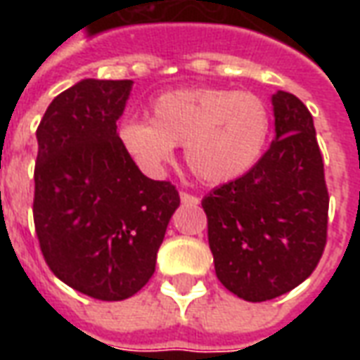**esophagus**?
Instances as JSON below:
<instances>
[{
  "label": "esophagus",
  "mask_w": 360,
  "mask_h": 360,
  "mask_svg": "<svg viewBox=\"0 0 360 360\" xmlns=\"http://www.w3.org/2000/svg\"><path fill=\"white\" fill-rule=\"evenodd\" d=\"M181 202L183 204H191V206H196L198 204V196L191 195V193H185V191H181Z\"/></svg>",
  "instance_id": "esophagus-1"
}]
</instances>
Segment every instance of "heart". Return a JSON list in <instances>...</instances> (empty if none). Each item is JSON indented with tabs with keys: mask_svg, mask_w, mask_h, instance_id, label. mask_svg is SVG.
Returning a JSON list of instances; mask_svg holds the SVG:
<instances>
[{
	"mask_svg": "<svg viewBox=\"0 0 360 360\" xmlns=\"http://www.w3.org/2000/svg\"><path fill=\"white\" fill-rule=\"evenodd\" d=\"M148 119H129L119 141L146 173L156 175L185 144V162L196 179L219 185L257 164L270 134V113L252 92L179 89L150 102Z\"/></svg>",
	"mask_w": 360,
	"mask_h": 360,
	"instance_id": "1",
	"label": "heart"
}]
</instances>
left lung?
<instances>
[{
    "mask_svg": "<svg viewBox=\"0 0 360 360\" xmlns=\"http://www.w3.org/2000/svg\"><path fill=\"white\" fill-rule=\"evenodd\" d=\"M276 141L243 177L202 198L216 276L245 301L302 283L328 239V187L314 121L289 92L271 96Z\"/></svg>",
    "mask_w": 360,
    "mask_h": 360,
    "instance_id": "obj_1",
    "label": "left lung"
}]
</instances>
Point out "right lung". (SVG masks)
Segmentation results:
<instances>
[{"instance_id": "right-lung-1", "label": "right lung", "mask_w": 360, "mask_h": 360, "mask_svg": "<svg viewBox=\"0 0 360 360\" xmlns=\"http://www.w3.org/2000/svg\"><path fill=\"white\" fill-rule=\"evenodd\" d=\"M133 81L84 79L53 98L36 129L34 229L46 264L98 301L139 293L179 193L148 179L123 148L117 121Z\"/></svg>"}]
</instances>
